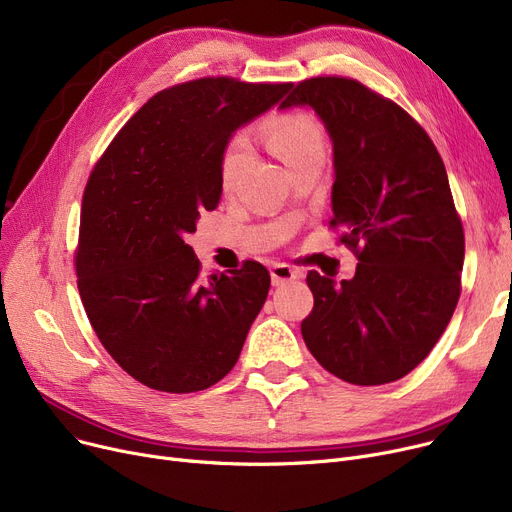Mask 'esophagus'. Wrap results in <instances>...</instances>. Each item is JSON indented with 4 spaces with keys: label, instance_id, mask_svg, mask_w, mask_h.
I'll return each mask as SVG.
<instances>
[{
    "label": "esophagus",
    "instance_id": "34e87169",
    "mask_svg": "<svg viewBox=\"0 0 512 512\" xmlns=\"http://www.w3.org/2000/svg\"><path fill=\"white\" fill-rule=\"evenodd\" d=\"M270 274H272V284L274 286H280L284 282H290V280H297L301 274L294 270V267H290L288 263H274L270 267Z\"/></svg>",
    "mask_w": 512,
    "mask_h": 512
}]
</instances>
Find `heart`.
Instances as JSON below:
<instances>
[{"mask_svg":"<svg viewBox=\"0 0 512 512\" xmlns=\"http://www.w3.org/2000/svg\"><path fill=\"white\" fill-rule=\"evenodd\" d=\"M261 137L282 164L297 172L313 159H324L326 139L317 120L301 110L278 112L265 118L259 126ZM251 161V147L245 137H236L224 151L220 166V186L226 195H232L240 186Z\"/></svg>","mask_w":512,"mask_h":512,"instance_id":"obj_1","label":"heart"}]
</instances>
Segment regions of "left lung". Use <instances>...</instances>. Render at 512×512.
<instances>
[{"label":"left lung","mask_w":512,"mask_h":512,"mask_svg":"<svg viewBox=\"0 0 512 512\" xmlns=\"http://www.w3.org/2000/svg\"><path fill=\"white\" fill-rule=\"evenodd\" d=\"M309 105L334 143L330 228L359 259L353 280L307 274L301 332L317 363L357 386L405 378L461 297L465 232L444 161L402 107L355 78L315 76L280 107Z\"/></svg>","instance_id":"8db88e82"}]
</instances>
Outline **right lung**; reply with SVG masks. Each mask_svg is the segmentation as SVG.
<instances>
[{
    "label": "right lung",
    "mask_w": 512,
    "mask_h": 512,
    "mask_svg": "<svg viewBox=\"0 0 512 512\" xmlns=\"http://www.w3.org/2000/svg\"><path fill=\"white\" fill-rule=\"evenodd\" d=\"M290 89L207 76L159 91L91 170L74 251L80 301L105 351L147 388L207 390L238 361L270 272L247 259L203 280L186 236L220 203L232 132Z\"/></svg>",
    "instance_id": "obj_1"
}]
</instances>
